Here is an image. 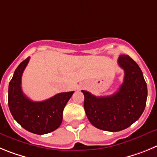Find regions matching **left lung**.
I'll list each match as a JSON object with an SVG mask.
<instances>
[{
  "mask_svg": "<svg viewBox=\"0 0 157 157\" xmlns=\"http://www.w3.org/2000/svg\"><path fill=\"white\" fill-rule=\"evenodd\" d=\"M124 70V78L119 90L109 96H95L82 90L84 107L92 125L106 131H122L138 121L147 99V85L138 65L128 55L118 59Z\"/></svg>",
  "mask_w": 157,
  "mask_h": 157,
  "instance_id": "8db88e82",
  "label": "left lung"
}]
</instances>
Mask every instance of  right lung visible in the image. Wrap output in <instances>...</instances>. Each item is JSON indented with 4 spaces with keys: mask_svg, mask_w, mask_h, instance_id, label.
Masks as SVG:
<instances>
[{
    "mask_svg": "<svg viewBox=\"0 0 157 157\" xmlns=\"http://www.w3.org/2000/svg\"><path fill=\"white\" fill-rule=\"evenodd\" d=\"M29 61H22L15 70L8 86V107L14 119L31 133L44 135L57 129L63 121V113L74 91L63 92L42 101H33L23 94L22 76Z\"/></svg>",
    "mask_w": 157,
    "mask_h": 157,
    "instance_id": "1",
    "label": "right lung"
}]
</instances>
